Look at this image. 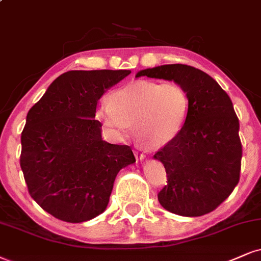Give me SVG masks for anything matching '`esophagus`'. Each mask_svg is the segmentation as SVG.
Masks as SVG:
<instances>
[{"label":"esophagus","mask_w":261,"mask_h":261,"mask_svg":"<svg viewBox=\"0 0 261 261\" xmlns=\"http://www.w3.org/2000/svg\"><path fill=\"white\" fill-rule=\"evenodd\" d=\"M134 156H136L137 160H140V161L145 159V155H144V153H141L140 151H138V150L134 151Z\"/></svg>","instance_id":"esophagus-1"}]
</instances>
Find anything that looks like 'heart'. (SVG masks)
Segmentation results:
<instances>
[{"label": "heart", "instance_id": "1", "mask_svg": "<svg viewBox=\"0 0 261 261\" xmlns=\"http://www.w3.org/2000/svg\"><path fill=\"white\" fill-rule=\"evenodd\" d=\"M190 96L178 82L160 83L140 80L120 87L98 106L95 118L115 138L130 130L144 145L161 147L174 140L184 127Z\"/></svg>", "mask_w": 261, "mask_h": 261}]
</instances>
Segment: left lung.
<instances>
[{
  "label": "left lung",
  "instance_id": "8db88e82",
  "mask_svg": "<svg viewBox=\"0 0 261 261\" xmlns=\"http://www.w3.org/2000/svg\"><path fill=\"white\" fill-rule=\"evenodd\" d=\"M140 76L178 82L190 96L182 129L153 156L168 180L157 195L161 205L182 217L211 213L240 181L242 144L230 96L207 73L184 64L141 70Z\"/></svg>",
  "mask_w": 261,
  "mask_h": 261
}]
</instances>
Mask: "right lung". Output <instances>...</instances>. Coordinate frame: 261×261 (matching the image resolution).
<instances>
[{
    "instance_id": "obj_1",
    "label": "right lung",
    "mask_w": 261,
    "mask_h": 261,
    "mask_svg": "<svg viewBox=\"0 0 261 261\" xmlns=\"http://www.w3.org/2000/svg\"><path fill=\"white\" fill-rule=\"evenodd\" d=\"M129 70L60 75L29 110L20 167L29 194L57 219L83 223L108 207L116 175L136 162L128 145L101 139L98 100Z\"/></svg>"
}]
</instances>
